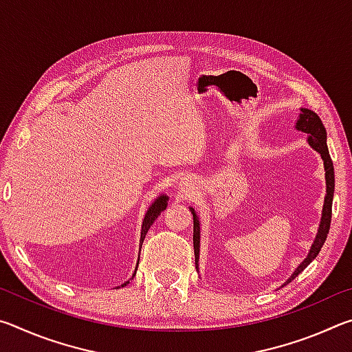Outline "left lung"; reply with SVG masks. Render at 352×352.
<instances>
[{"label": "left lung", "instance_id": "8db88e82", "mask_svg": "<svg viewBox=\"0 0 352 352\" xmlns=\"http://www.w3.org/2000/svg\"><path fill=\"white\" fill-rule=\"evenodd\" d=\"M295 129L298 132H302L307 135V142L315 152L320 153L321 160H323V166H324V178H326V194H324V204H323V211H321V219H320V225H318V231L317 236H315L314 243L311 250H309L307 256L305 261L301 262L300 265L296 267L294 273L289 276L287 281L283 284V287L285 284L292 283V279L296 278L300 273L306 269V267L311 264V262L317 258V254L320 253L321 247L327 237V233H329V226H331V217H332V199H333V188H336V178H333V164L331 160L329 151H327V133L326 129L321 122L320 116L317 113L309 110V109H300V116H298L296 122H295ZM190 214L194 217V254H195V269L199 272V258H200V219L197 211L194 208H189Z\"/></svg>", "mask_w": 352, "mask_h": 352}]
</instances>
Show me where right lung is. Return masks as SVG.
Masks as SVG:
<instances>
[{
    "instance_id": "right-lung-1",
    "label": "right lung",
    "mask_w": 352,
    "mask_h": 352,
    "mask_svg": "<svg viewBox=\"0 0 352 352\" xmlns=\"http://www.w3.org/2000/svg\"><path fill=\"white\" fill-rule=\"evenodd\" d=\"M168 200H169L168 195H166V194H160L158 197L152 201L151 206L147 208V211H146V214H144V219H142V225H141L140 252H141L142 242H144V237H146V234H147L148 228H151L152 223L155 222V219H157V217L160 216V214H162V212L166 210V206H168ZM138 264H140V256H138V262H136V267H135L133 275H132V278H130V279H133V276L136 275V270H138ZM130 279H129V281L124 283L122 285H119V287H124V285H127V284L130 283Z\"/></svg>"
}]
</instances>
